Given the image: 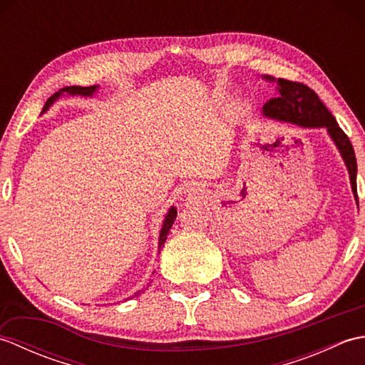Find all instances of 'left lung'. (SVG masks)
<instances>
[{
  "label": "left lung",
  "instance_id": "obj_1",
  "mask_svg": "<svg viewBox=\"0 0 365 365\" xmlns=\"http://www.w3.org/2000/svg\"><path fill=\"white\" fill-rule=\"evenodd\" d=\"M265 81L274 83L277 97L268 100L262 108V115L271 120L293 123L301 128H324L329 135L331 141L334 143L337 150L342 157L348 174L353 196L358 202V188H356V174H358V163H356L354 149L350 139L339 127L334 115L319 98L315 92L307 88L306 84L293 83L282 78H273L269 75L262 76Z\"/></svg>",
  "mask_w": 365,
  "mask_h": 365
}]
</instances>
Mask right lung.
<instances>
[{
    "instance_id": "obj_1",
    "label": "right lung",
    "mask_w": 365,
    "mask_h": 365,
    "mask_svg": "<svg viewBox=\"0 0 365 365\" xmlns=\"http://www.w3.org/2000/svg\"><path fill=\"white\" fill-rule=\"evenodd\" d=\"M97 91H98V84H96V86H89V88H81V86H71V88H64V89H59L56 94H53L48 100H46V103H45V106H43V110H42V113L41 114H43V113H46L50 110V106H53L54 105V102H58V100L61 98V97H81V98H92L94 97L96 94H97ZM175 218H177V208L173 205L168 210V213H166V216H165V220H163V226H161V229H160V237H158V254H160V251H161V247H163V245H165V242H166V238H168V234H169V230H170V227H173V224H174V221H175ZM141 292V290H139ZM138 292V293H139ZM138 293H135L133 297H138ZM131 297V298H133Z\"/></svg>"
}]
</instances>
